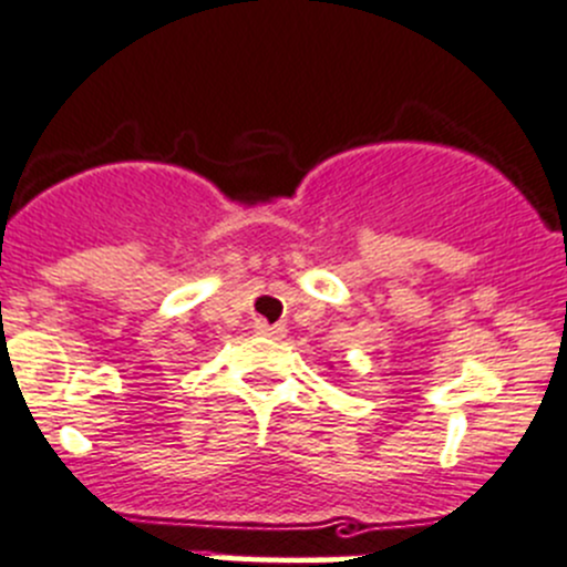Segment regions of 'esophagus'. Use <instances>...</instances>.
Listing matches in <instances>:
<instances>
[{
  "instance_id": "34e87169",
  "label": "esophagus",
  "mask_w": 567,
  "mask_h": 567,
  "mask_svg": "<svg viewBox=\"0 0 567 567\" xmlns=\"http://www.w3.org/2000/svg\"><path fill=\"white\" fill-rule=\"evenodd\" d=\"M254 328H256V333L270 336V339H284V333H286L284 324H270V322H265V319H256Z\"/></svg>"
}]
</instances>
